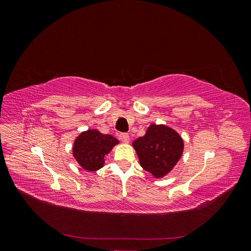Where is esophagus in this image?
I'll return each mask as SVG.
<instances>
[{"label": "esophagus", "instance_id": "1", "mask_svg": "<svg viewBox=\"0 0 251 251\" xmlns=\"http://www.w3.org/2000/svg\"><path fill=\"white\" fill-rule=\"evenodd\" d=\"M119 139L124 143H127L128 141H130V136H128V134H126V133L119 134Z\"/></svg>", "mask_w": 251, "mask_h": 251}]
</instances>
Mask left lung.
Returning <instances> with one entry per match:
<instances>
[{"label": "left lung", "instance_id": "left-lung-1", "mask_svg": "<svg viewBox=\"0 0 251 251\" xmlns=\"http://www.w3.org/2000/svg\"><path fill=\"white\" fill-rule=\"evenodd\" d=\"M143 170L157 179L166 176L183 154L184 142L174 128L151 124L146 135L132 143Z\"/></svg>", "mask_w": 251, "mask_h": 251}]
</instances>
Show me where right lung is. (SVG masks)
<instances>
[{"label": "right lung", "instance_id": "obj_1", "mask_svg": "<svg viewBox=\"0 0 251 251\" xmlns=\"http://www.w3.org/2000/svg\"><path fill=\"white\" fill-rule=\"evenodd\" d=\"M119 141L112 135L102 134L95 128L81 132L74 140L72 154L81 168L95 172L104 165V157Z\"/></svg>", "mask_w": 251, "mask_h": 251}]
</instances>
